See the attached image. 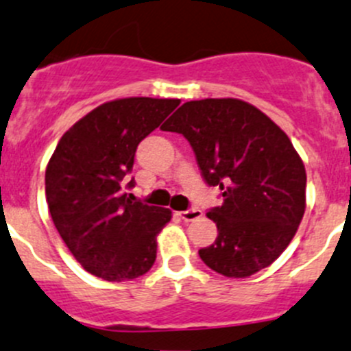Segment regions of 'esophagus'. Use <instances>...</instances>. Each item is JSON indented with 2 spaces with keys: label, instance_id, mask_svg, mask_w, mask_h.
Returning a JSON list of instances; mask_svg holds the SVG:
<instances>
[{
  "label": "esophagus",
  "instance_id": "esophagus-1",
  "mask_svg": "<svg viewBox=\"0 0 351 351\" xmlns=\"http://www.w3.org/2000/svg\"><path fill=\"white\" fill-rule=\"evenodd\" d=\"M200 216H202V210L197 209V207H190V209L182 210V213H180V217H182L183 221H193Z\"/></svg>",
  "mask_w": 351,
  "mask_h": 351
}]
</instances>
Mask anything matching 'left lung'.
<instances>
[{
	"label": "left lung",
	"mask_w": 351,
	"mask_h": 351,
	"mask_svg": "<svg viewBox=\"0 0 351 351\" xmlns=\"http://www.w3.org/2000/svg\"><path fill=\"white\" fill-rule=\"evenodd\" d=\"M161 130L182 134L204 182L221 190L223 204L207 213L217 238L199 250L204 264L228 278L271 266L305 213L307 175L288 135L240 99L190 101Z\"/></svg>",
	"instance_id": "8db88e82"
}]
</instances>
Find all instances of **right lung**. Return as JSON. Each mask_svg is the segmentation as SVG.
I'll return each instance as SVG.
<instances>
[{
  "label": "right lung",
  "instance_id": "obj_1",
  "mask_svg": "<svg viewBox=\"0 0 351 351\" xmlns=\"http://www.w3.org/2000/svg\"><path fill=\"white\" fill-rule=\"evenodd\" d=\"M178 99L128 97L101 104L58 142L46 168V200L58 233L85 271L130 281L156 261V237L171 210L123 192L137 145ZM135 186L134 178L127 189Z\"/></svg>",
  "mask_w": 351,
  "mask_h": 351
}]
</instances>
